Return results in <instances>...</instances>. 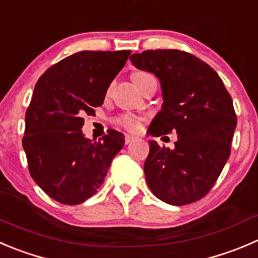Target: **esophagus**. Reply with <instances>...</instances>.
Segmentation results:
<instances>
[{"label": "esophagus", "instance_id": "1", "mask_svg": "<svg viewBox=\"0 0 258 258\" xmlns=\"http://www.w3.org/2000/svg\"><path fill=\"white\" fill-rule=\"evenodd\" d=\"M135 140H136V137H135V136H131V135H126V136H124V144L128 145V144H131L132 141H135Z\"/></svg>", "mask_w": 258, "mask_h": 258}]
</instances>
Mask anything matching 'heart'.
Wrapping results in <instances>:
<instances>
[{
  "label": "heart",
  "mask_w": 258,
  "mask_h": 258,
  "mask_svg": "<svg viewBox=\"0 0 258 258\" xmlns=\"http://www.w3.org/2000/svg\"><path fill=\"white\" fill-rule=\"evenodd\" d=\"M150 74L147 73H144V72H136V73L132 74V81H134L135 86H137L139 83H141L142 81H145V79L150 78ZM114 124H117L118 127H121V128H124L127 130V131L130 132H135L139 130L140 127V121L136 118V117L131 116V114H121V116L116 117V118L113 119Z\"/></svg>",
  "instance_id": "1"
}]
</instances>
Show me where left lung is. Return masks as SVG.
Returning <instances> with one entry per match:
<instances>
[{"label":"left lung","instance_id":"obj_1","mask_svg":"<svg viewBox=\"0 0 258 258\" xmlns=\"http://www.w3.org/2000/svg\"><path fill=\"white\" fill-rule=\"evenodd\" d=\"M130 59L161 83L164 103L150 124L151 135H177L174 150L150 141L147 185L167 204L194 203L211 191L231 155L237 126L231 94L217 72L190 52L146 50Z\"/></svg>","mask_w":258,"mask_h":258}]
</instances>
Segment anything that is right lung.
Masks as SVG:
<instances>
[{
  "instance_id": "1",
  "label": "right lung",
  "mask_w": 258,
  "mask_h": 258,
  "mask_svg": "<svg viewBox=\"0 0 258 258\" xmlns=\"http://www.w3.org/2000/svg\"><path fill=\"white\" fill-rule=\"evenodd\" d=\"M131 51H84L50 67L35 86L25 114L22 146L34 181L50 198L77 206L104 181L124 136L108 130L98 141L82 134L84 114L102 106Z\"/></svg>"
}]
</instances>
